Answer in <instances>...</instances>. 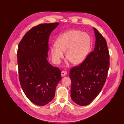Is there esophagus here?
Returning a JSON list of instances; mask_svg holds the SVG:
<instances>
[{
	"mask_svg": "<svg viewBox=\"0 0 124 124\" xmlns=\"http://www.w3.org/2000/svg\"><path fill=\"white\" fill-rule=\"evenodd\" d=\"M67 74V71L65 70H63L61 72V76H62V77H64V76H65V75H66Z\"/></svg>",
	"mask_w": 124,
	"mask_h": 124,
	"instance_id": "esophagus-1",
	"label": "esophagus"
}]
</instances>
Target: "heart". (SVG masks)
<instances>
[{
  "instance_id": "b5f03b06",
  "label": "heart",
  "mask_w": 124,
  "mask_h": 124,
  "mask_svg": "<svg viewBox=\"0 0 124 124\" xmlns=\"http://www.w3.org/2000/svg\"><path fill=\"white\" fill-rule=\"evenodd\" d=\"M91 38L87 33L81 31L72 30L61 35L55 41L56 48H52L51 53L53 57L59 61L63 56L70 62L79 65L87 57L91 46Z\"/></svg>"
}]
</instances>
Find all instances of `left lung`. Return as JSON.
Returning a JSON list of instances; mask_svg holds the SVG:
<instances>
[{"label":"left lung","instance_id":"obj_1","mask_svg":"<svg viewBox=\"0 0 124 124\" xmlns=\"http://www.w3.org/2000/svg\"><path fill=\"white\" fill-rule=\"evenodd\" d=\"M94 49L85 61L70 71L71 97L80 106L90 104L101 92L107 79L110 66L109 52L106 39L96 29Z\"/></svg>","mask_w":124,"mask_h":124}]
</instances>
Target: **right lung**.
I'll return each mask as SVG.
<instances>
[{
	"label": "right lung",
	"mask_w": 124,
	"mask_h": 124,
	"mask_svg": "<svg viewBox=\"0 0 124 124\" xmlns=\"http://www.w3.org/2000/svg\"><path fill=\"white\" fill-rule=\"evenodd\" d=\"M58 25L56 22L35 26L25 34L18 46L21 86L28 99L38 106H45L53 99L62 78L61 70L47 60L50 34Z\"/></svg>",
	"instance_id": "right-lung-1"
}]
</instances>
